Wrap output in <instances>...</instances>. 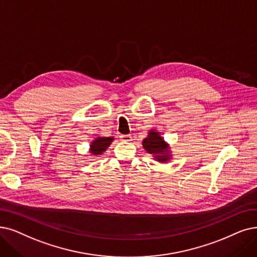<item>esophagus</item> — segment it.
<instances>
[{
  "instance_id": "obj_1",
  "label": "esophagus",
  "mask_w": 257,
  "mask_h": 257,
  "mask_svg": "<svg viewBox=\"0 0 257 257\" xmlns=\"http://www.w3.org/2000/svg\"><path fill=\"white\" fill-rule=\"evenodd\" d=\"M120 138H121V140H123V141H132V140H133V138H132L131 135H121Z\"/></svg>"
}]
</instances>
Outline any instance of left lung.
Instances as JSON below:
<instances>
[{"mask_svg": "<svg viewBox=\"0 0 257 257\" xmlns=\"http://www.w3.org/2000/svg\"><path fill=\"white\" fill-rule=\"evenodd\" d=\"M142 146L146 152L152 155L154 159L158 162L164 163L173 158L170 145L155 128H152L148 132V136L143 139Z\"/></svg>", "mask_w": 257, "mask_h": 257, "instance_id": "obj_1", "label": "left lung"}]
</instances>
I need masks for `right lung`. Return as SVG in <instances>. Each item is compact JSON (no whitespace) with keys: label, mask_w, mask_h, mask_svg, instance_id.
<instances>
[{"label":"right lung","mask_w":257,"mask_h":257,"mask_svg":"<svg viewBox=\"0 0 257 257\" xmlns=\"http://www.w3.org/2000/svg\"><path fill=\"white\" fill-rule=\"evenodd\" d=\"M114 137H103L99 136L95 138L90 142L88 153L91 156L99 157L102 154H104L105 151L108 149V147L111 145V142L114 141Z\"/></svg>","instance_id":"add662e5"}]
</instances>
